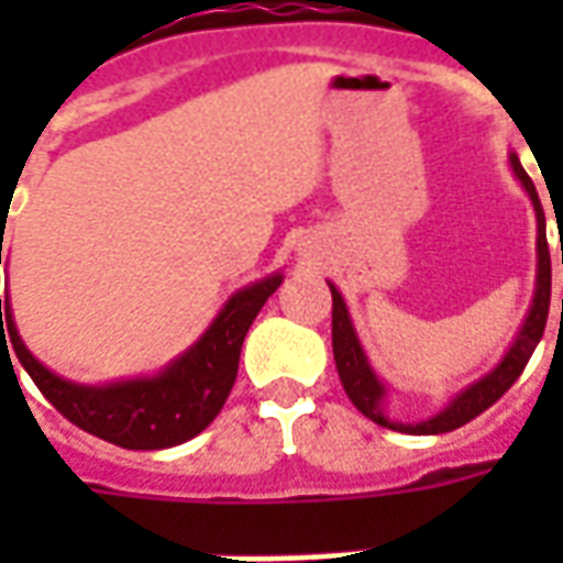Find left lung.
I'll list each match as a JSON object with an SVG mask.
<instances>
[{
    "label": "left lung",
    "mask_w": 563,
    "mask_h": 563,
    "mask_svg": "<svg viewBox=\"0 0 563 563\" xmlns=\"http://www.w3.org/2000/svg\"><path fill=\"white\" fill-rule=\"evenodd\" d=\"M509 165L512 174L519 177V184L525 186V192L531 196L533 210H537V289H533V305L528 310V319L521 325L519 338L509 346V353L500 358V365L485 374L483 379H476L473 386L459 391L452 401L431 419L424 422H391L389 416L383 413V398H386V386L379 383L377 374L367 365V355L362 350V343L355 338L353 319L346 310L343 295L334 289V283H329L331 289V350H334V365H338V377L343 383V391L350 395V401L355 404L358 413H365L371 422L401 431V434H446L455 431L461 424H467L479 413H485L492 404L504 395V391L521 377V371L528 365V358L537 350V343L543 338L545 319H549V298H552V258H549V244H545V217L537 186L528 177V172L521 168V162L516 153H509ZM561 265H563V246H561ZM561 319H563V298H561Z\"/></svg>",
    "instance_id": "8db88e82"
}]
</instances>
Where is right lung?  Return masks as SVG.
I'll return each instance as SVG.
<instances>
[{
    "label": "right lung",
    "instance_id": "obj_1",
    "mask_svg": "<svg viewBox=\"0 0 563 563\" xmlns=\"http://www.w3.org/2000/svg\"><path fill=\"white\" fill-rule=\"evenodd\" d=\"M280 283L283 274H271L265 280L238 289L210 322V329L156 377L123 379L111 386H78L71 379L56 377L20 341L8 295L0 298V353L11 362V343L38 391L68 422L84 431L123 449L177 446L189 437L201 434L217 419L238 377V358L246 331Z\"/></svg>",
    "mask_w": 563,
    "mask_h": 563
}]
</instances>
